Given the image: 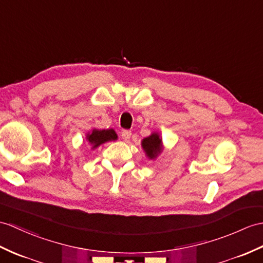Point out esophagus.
Wrapping results in <instances>:
<instances>
[{
    "label": "esophagus",
    "instance_id": "esophagus-1",
    "mask_svg": "<svg viewBox=\"0 0 263 263\" xmlns=\"http://www.w3.org/2000/svg\"><path fill=\"white\" fill-rule=\"evenodd\" d=\"M131 131H129V130H124V131H122V133H121V137H122V139L124 140V141H129L130 140V138H131Z\"/></svg>",
    "mask_w": 263,
    "mask_h": 263
}]
</instances>
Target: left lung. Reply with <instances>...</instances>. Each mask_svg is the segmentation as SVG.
Returning <instances> with one entry per match:
<instances>
[{
	"instance_id": "8db88e82",
	"label": "left lung",
	"mask_w": 263,
	"mask_h": 263,
	"mask_svg": "<svg viewBox=\"0 0 263 263\" xmlns=\"http://www.w3.org/2000/svg\"><path fill=\"white\" fill-rule=\"evenodd\" d=\"M141 146L145 152V156L148 157L150 160H155L162 152V138L158 132H152L149 137H146L142 140Z\"/></svg>"
}]
</instances>
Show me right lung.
Listing matches in <instances>:
<instances>
[{"mask_svg":"<svg viewBox=\"0 0 263 263\" xmlns=\"http://www.w3.org/2000/svg\"><path fill=\"white\" fill-rule=\"evenodd\" d=\"M115 140H118V134L113 129H93L86 134V141L90 144L91 150L96 149L97 146H100L103 143L108 141H115Z\"/></svg>","mask_w":263,"mask_h":263,"instance_id":"obj_1","label":"right lung"}]
</instances>
